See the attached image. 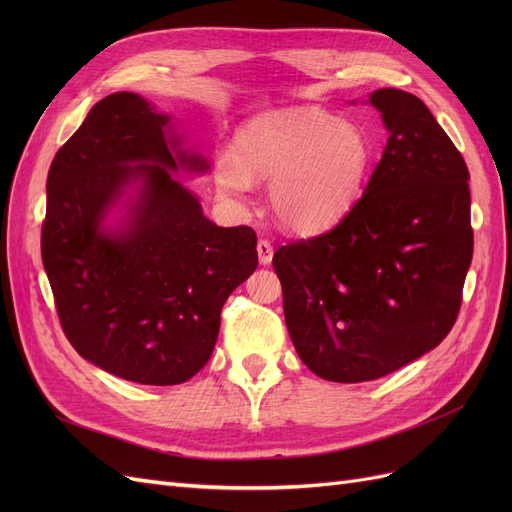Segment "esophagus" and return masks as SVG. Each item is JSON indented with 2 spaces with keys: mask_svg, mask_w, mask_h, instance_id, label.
Masks as SVG:
<instances>
[{
  "mask_svg": "<svg viewBox=\"0 0 512 512\" xmlns=\"http://www.w3.org/2000/svg\"><path fill=\"white\" fill-rule=\"evenodd\" d=\"M256 252H258L260 265H269V262L273 260V245H271V241H267V239H258Z\"/></svg>",
  "mask_w": 512,
  "mask_h": 512,
  "instance_id": "1",
  "label": "esophagus"
}]
</instances>
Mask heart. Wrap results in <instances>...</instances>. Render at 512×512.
Masks as SVG:
<instances>
[{"label":"heart","mask_w":512,"mask_h":512,"mask_svg":"<svg viewBox=\"0 0 512 512\" xmlns=\"http://www.w3.org/2000/svg\"><path fill=\"white\" fill-rule=\"evenodd\" d=\"M374 164L369 136L354 121L297 111L247 121L235 153L215 162V183L232 198L252 192V177L271 179L269 203L286 228L314 232L335 224L359 198Z\"/></svg>","instance_id":"1"}]
</instances>
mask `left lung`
Listing matches in <instances>:
<instances>
[{
	"label": "left lung",
	"instance_id": "obj_1",
	"mask_svg": "<svg viewBox=\"0 0 512 512\" xmlns=\"http://www.w3.org/2000/svg\"><path fill=\"white\" fill-rule=\"evenodd\" d=\"M369 104L389 141L363 196L337 226L273 256L294 350L344 384L382 378L442 342L474 247L468 166L436 117L391 87Z\"/></svg>",
	"mask_w": 512,
	"mask_h": 512
}]
</instances>
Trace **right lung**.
Wrapping results in <instances>:
<instances>
[{"label": "right lung", "mask_w": 512, "mask_h": 512, "mask_svg": "<svg viewBox=\"0 0 512 512\" xmlns=\"http://www.w3.org/2000/svg\"><path fill=\"white\" fill-rule=\"evenodd\" d=\"M170 117L119 91L61 147L46 179L42 265L68 342L117 378L170 386L205 367L230 292L256 271V232L209 222L170 170H207L177 149ZM176 156H172V151ZM142 181L119 231L101 224Z\"/></svg>", "instance_id": "obj_1"}]
</instances>
